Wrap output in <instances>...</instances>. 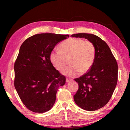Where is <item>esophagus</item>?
Segmentation results:
<instances>
[{
  "label": "esophagus",
  "mask_w": 130,
  "mask_h": 130,
  "mask_svg": "<svg viewBox=\"0 0 130 130\" xmlns=\"http://www.w3.org/2000/svg\"><path fill=\"white\" fill-rule=\"evenodd\" d=\"M70 81H72V79H70L69 78H67V79H66V81H67V83L70 82Z\"/></svg>",
  "instance_id": "1"
}]
</instances>
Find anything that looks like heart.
Listing matches in <instances>:
<instances>
[{
	"instance_id": "1",
	"label": "heart",
	"mask_w": 130,
	"mask_h": 130,
	"mask_svg": "<svg viewBox=\"0 0 130 130\" xmlns=\"http://www.w3.org/2000/svg\"><path fill=\"white\" fill-rule=\"evenodd\" d=\"M60 51L50 53V62L57 70H62L69 60L70 67L62 71V74L69 77L76 76L79 72H88L93 65L96 57V47L91 41L82 38H69L59 45Z\"/></svg>"
}]
</instances>
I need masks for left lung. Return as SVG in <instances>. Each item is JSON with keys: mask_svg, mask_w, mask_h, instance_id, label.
Returning a JSON list of instances; mask_svg holds the SVG:
<instances>
[{"mask_svg": "<svg viewBox=\"0 0 130 130\" xmlns=\"http://www.w3.org/2000/svg\"><path fill=\"white\" fill-rule=\"evenodd\" d=\"M91 41L96 47L94 63L88 72L74 79L78 89L73 96L79 107L87 111H96L109 102L118 82L116 60L105 42L92 34L78 33L71 36Z\"/></svg>", "mask_w": 130, "mask_h": 130, "instance_id": "obj_1", "label": "left lung"}]
</instances>
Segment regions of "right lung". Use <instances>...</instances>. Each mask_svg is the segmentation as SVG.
<instances>
[{
	"instance_id": "obj_1",
	"label": "right lung",
	"mask_w": 130,
	"mask_h": 130,
	"mask_svg": "<svg viewBox=\"0 0 130 130\" xmlns=\"http://www.w3.org/2000/svg\"><path fill=\"white\" fill-rule=\"evenodd\" d=\"M69 35L42 33L23 42L14 63V86L23 104L36 113L48 111L56 102L65 77L50 62L49 56L57 43Z\"/></svg>"
}]
</instances>
